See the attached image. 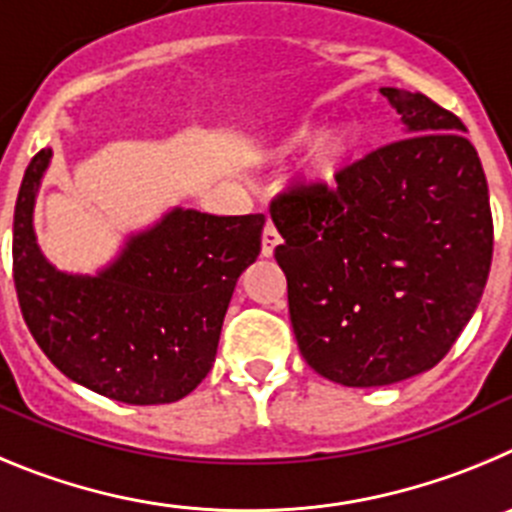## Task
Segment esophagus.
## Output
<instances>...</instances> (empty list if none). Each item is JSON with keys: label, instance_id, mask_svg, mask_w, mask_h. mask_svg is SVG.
Masks as SVG:
<instances>
[{"label": "esophagus", "instance_id": "obj_1", "mask_svg": "<svg viewBox=\"0 0 512 512\" xmlns=\"http://www.w3.org/2000/svg\"><path fill=\"white\" fill-rule=\"evenodd\" d=\"M283 239H280L278 229L273 227V222L265 224V232H262V257H273L275 247L280 245Z\"/></svg>", "mask_w": 512, "mask_h": 512}]
</instances>
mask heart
Segmentation results:
<instances>
[{"label":"heart","mask_w":512,"mask_h":512,"mask_svg":"<svg viewBox=\"0 0 512 512\" xmlns=\"http://www.w3.org/2000/svg\"><path fill=\"white\" fill-rule=\"evenodd\" d=\"M359 145H362V132L352 119H342L329 127L319 119H303L288 127L273 145H267L260 160L267 165H283L285 160L308 150L303 181L308 186H331L352 163Z\"/></svg>","instance_id":"1"}]
</instances>
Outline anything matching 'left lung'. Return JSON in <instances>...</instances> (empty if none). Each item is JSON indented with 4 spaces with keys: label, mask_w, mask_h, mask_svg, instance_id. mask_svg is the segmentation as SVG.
Returning a JSON list of instances; mask_svg holds the SVG:
<instances>
[{
    "label": "left lung",
    "mask_w": 512,
    "mask_h": 512,
    "mask_svg": "<svg viewBox=\"0 0 512 512\" xmlns=\"http://www.w3.org/2000/svg\"><path fill=\"white\" fill-rule=\"evenodd\" d=\"M380 94L405 140L349 165L334 191L311 186L270 206L298 349L347 388L439 365L492 262L490 193L462 119L423 94Z\"/></svg>",
    "instance_id": "left-lung-1"
}]
</instances>
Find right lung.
Returning <instances> with one entry per match:
<instances>
[{
  "label": "right lung",
  "mask_w": 512,
  "mask_h": 512,
  "mask_svg": "<svg viewBox=\"0 0 512 512\" xmlns=\"http://www.w3.org/2000/svg\"><path fill=\"white\" fill-rule=\"evenodd\" d=\"M50 160V147L32 158L15 206L12 265L27 329L68 380L104 398L181 400L214 365L234 285L260 255L265 216L173 206L127 234L96 273H68L45 257L35 234Z\"/></svg>",
  "instance_id": "obj_1"
}]
</instances>
